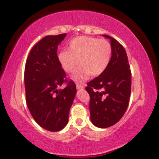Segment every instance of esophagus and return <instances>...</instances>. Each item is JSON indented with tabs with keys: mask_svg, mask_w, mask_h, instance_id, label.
Here are the masks:
<instances>
[{
	"mask_svg": "<svg viewBox=\"0 0 159 159\" xmlns=\"http://www.w3.org/2000/svg\"><path fill=\"white\" fill-rule=\"evenodd\" d=\"M76 87H77V89H84V85L79 84H78L76 85Z\"/></svg>",
	"mask_w": 159,
	"mask_h": 159,
	"instance_id": "esophagus-1",
	"label": "esophagus"
}]
</instances>
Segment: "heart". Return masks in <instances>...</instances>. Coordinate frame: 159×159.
I'll return each mask as SVG.
<instances>
[{
    "mask_svg": "<svg viewBox=\"0 0 159 159\" xmlns=\"http://www.w3.org/2000/svg\"><path fill=\"white\" fill-rule=\"evenodd\" d=\"M112 47L105 39L81 36L74 38L69 43V50H63L57 55L58 61L65 72H75L78 64L81 66L74 74L76 81H84L90 75H101L110 63Z\"/></svg>",
    "mask_w": 159,
    "mask_h": 159,
    "instance_id": "b5f03b06",
    "label": "heart"
}]
</instances>
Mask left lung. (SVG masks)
Masks as SVG:
<instances>
[{
    "label": "left lung",
    "instance_id": "left-lung-1",
    "mask_svg": "<svg viewBox=\"0 0 159 159\" xmlns=\"http://www.w3.org/2000/svg\"><path fill=\"white\" fill-rule=\"evenodd\" d=\"M104 36L111 39L110 63L98 77L87 83L85 88L90 95L91 121L98 128L112 126L123 117L132 88V73L125 48L117 40Z\"/></svg>",
    "mask_w": 159,
    "mask_h": 159
}]
</instances>
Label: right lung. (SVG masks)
<instances>
[{
  "instance_id": "1",
  "label": "right lung",
  "mask_w": 159,
  "mask_h": 159,
  "mask_svg": "<svg viewBox=\"0 0 159 159\" xmlns=\"http://www.w3.org/2000/svg\"><path fill=\"white\" fill-rule=\"evenodd\" d=\"M66 34L46 36L31 48L25 69L27 107L41 127L57 132L66 126L76 93V85L66 79L57 58L58 45ZM66 84L64 89L61 85Z\"/></svg>"
}]
</instances>
